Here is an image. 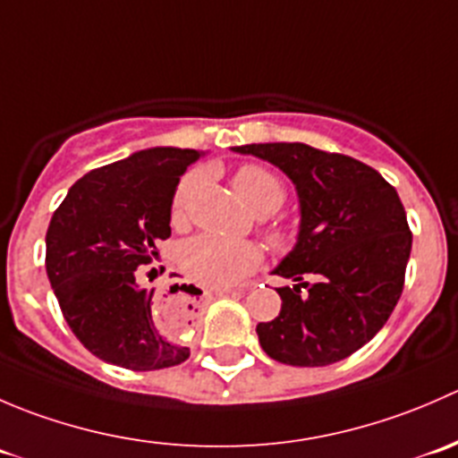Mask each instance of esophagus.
<instances>
[{"instance_id": "obj_1", "label": "esophagus", "mask_w": 458, "mask_h": 458, "mask_svg": "<svg viewBox=\"0 0 458 458\" xmlns=\"http://www.w3.org/2000/svg\"><path fill=\"white\" fill-rule=\"evenodd\" d=\"M228 293H230V290H221V293H216V294H228ZM239 293H243V290H239ZM177 308H183V303H179ZM186 317H191V315H188V310H186Z\"/></svg>"}]
</instances>
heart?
I'll return each instance as SVG.
<instances>
[{
  "label": "heart",
  "mask_w": 458,
  "mask_h": 458,
  "mask_svg": "<svg viewBox=\"0 0 458 458\" xmlns=\"http://www.w3.org/2000/svg\"><path fill=\"white\" fill-rule=\"evenodd\" d=\"M201 173H188L177 183L170 201V219L173 224H182L186 219L188 206L192 195L199 188ZM234 188L243 201L259 212L267 215L284 206L285 186L272 170L259 164H243L234 173ZM266 243L276 255H288L297 246V228L285 221H272L263 230ZM261 261V252L252 242L246 239H224L216 234H197L182 243L177 252V263L191 279L208 288H230L246 279L257 270Z\"/></svg>",
  "instance_id": "obj_1"
}]
</instances>
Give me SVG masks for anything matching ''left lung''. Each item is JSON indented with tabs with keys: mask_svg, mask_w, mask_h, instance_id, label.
Returning a JSON list of instances; mask_svg holds the SVG:
<instances>
[{
	"mask_svg": "<svg viewBox=\"0 0 458 458\" xmlns=\"http://www.w3.org/2000/svg\"><path fill=\"white\" fill-rule=\"evenodd\" d=\"M234 150L279 165L301 201L299 242L275 270L297 285L276 290L279 315L257 326L263 352L299 368L350 357L386 326L403 293L412 233L394 186L352 157L306 143Z\"/></svg>",
	"mask_w": 458,
	"mask_h": 458,
	"instance_id": "obj_1",
	"label": "left lung"
}]
</instances>
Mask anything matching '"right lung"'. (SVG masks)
I'll return each mask as SVG.
<instances>
[{"instance_id":"obj_1","label":"right lung","mask_w":458,"mask_h":458,"mask_svg":"<svg viewBox=\"0 0 458 458\" xmlns=\"http://www.w3.org/2000/svg\"><path fill=\"white\" fill-rule=\"evenodd\" d=\"M197 157L182 148L140 150L90 170L53 212L46 272L68 327L101 361L146 372L191 357L157 332L155 290L140 285V272L170 237L173 192Z\"/></svg>"}]
</instances>
